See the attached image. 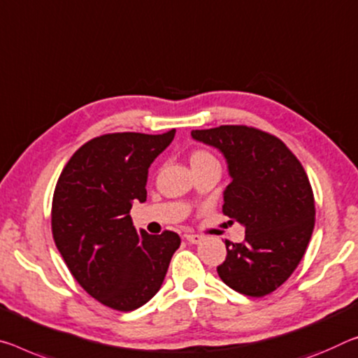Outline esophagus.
Instances as JSON below:
<instances>
[{"mask_svg": "<svg viewBox=\"0 0 358 358\" xmlns=\"http://www.w3.org/2000/svg\"><path fill=\"white\" fill-rule=\"evenodd\" d=\"M185 239L188 241L189 243H199V242H202V237L197 236V234H185Z\"/></svg>", "mask_w": 358, "mask_h": 358, "instance_id": "obj_1", "label": "esophagus"}]
</instances>
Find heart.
<instances>
[{
    "instance_id": "b5f03b06",
    "label": "heart",
    "mask_w": 358,
    "mask_h": 358,
    "mask_svg": "<svg viewBox=\"0 0 358 358\" xmlns=\"http://www.w3.org/2000/svg\"><path fill=\"white\" fill-rule=\"evenodd\" d=\"M208 157H212V156H210L206 151H194L191 155V164H196V162L203 161V159H208Z\"/></svg>"
}]
</instances>
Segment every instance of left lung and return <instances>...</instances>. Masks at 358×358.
Returning <instances> with one entry per match:
<instances>
[{"instance_id": "1", "label": "left lung", "mask_w": 358, "mask_h": 358, "mask_svg": "<svg viewBox=\"0 0 358 358\" xmlns=\"http://www.w3.org/2000/svg\"><path fill=\"white\" fill-rule=\"evenodd\" d=\"M191 137L217 148L231 183L223 213L245 228V241H226L217 271L232 290L264 296L296 269L315 221L314 194L301 162L274 135L247 126L192 130Z\"/></svg>"}]
</instances>
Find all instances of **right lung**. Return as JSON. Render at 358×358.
<instances>
[{
    "mask_svg": "<svg viewBox=\"0 0 358 358\" xmlns=\"http://www.w3.org/2000/svg\"><path fill=\"white\" fill-rule=\"evenodd\" d=\"M173 137L175 129L101 135L71 156L57 181L55 245L79 285L111 309L148 303L180 247L177 232L137 231L129 215L134 202L146 201L148 169Z\"/></svg>",
    "mask_w": 358,
    "mask_h": 358,
    "instance_id": "obj_1",
    "label": "right lung"
}]
</instances>
